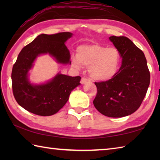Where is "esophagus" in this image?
<instances>
[{"instance_id":"obj_1","label":"esophagus","mask_w":160,"mask_h":160,"mask_svg":"<svg viewBox=\"0 0 160 160\" xmlns=\"http://www.w3.org/2000/svg\"><path fill=\"white\" fill-rule=\"evenodd\" d=\"M88 82H90V80L89 79H88V78H87L85 77H82V79H81L80 83L82 84H86Z\"/></svg>"}]
</instances>
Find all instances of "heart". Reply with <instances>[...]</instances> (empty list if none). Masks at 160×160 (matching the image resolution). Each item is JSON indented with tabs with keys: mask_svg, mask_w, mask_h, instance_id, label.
I'll use <instances>...</instances> for the list:
<instances>
[{
	"mask_svg": "<svg viewBox=\"0 0 160 160\" xmlns=\"http://www.w3.org/2000/svg\"><path fill=\"white\" fill-rule=\"evenodd\" d=\"M120 53L115 47L99 44L82 45L78 47L76 56L71 58V65L80 69L89 67V73L93 80L106 82L115 77L120 69Z\"/></svg>",
	"mask_w": 160,
	"mask_h": 160,
	"instance_id": "b5f03b06",
	"label": "heart"
}]
</instances>
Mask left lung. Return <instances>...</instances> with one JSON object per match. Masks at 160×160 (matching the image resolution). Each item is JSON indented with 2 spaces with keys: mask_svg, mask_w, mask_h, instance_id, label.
I'll return each mask as SVG.
<instances>
[{
  "mask_svg": "<svg viewBox=\"0 0 160 160\" xmlns=\"http://www.w3.org/2000/svg\"><path fill=\"white\" fill-rule=\"evenodd\" d=\"M122 58L117 74L106 82H96L98 93L93 103L100 113L122 118L138 110L147 92L150 73L142 51L125 36H110Z\"/></svg>",
  "mask_w": 160,
  "mask_h": 160,
  "instance_id": "1",
  "label": "left lung"
}]
</instances>
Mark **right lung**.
I'll return each instance as SVG.
<instances>
[{
  "label": "right lung",
  "instance_id": "add662e5",
  "mask_svg": "<svg viewBox=\"0 0 160 160\" xmlns=\"http://www.w3.org/2000/svg\"><path fill=\"white\" fill-rule=\"evenodd\" d=\"M72 36L71 32L40 34L18 54L12 72V89L16 102L25 110L41 116L55 114L67 103L71 91L80 84L81 77L60 72L40 84L32 82L29 78L30 70L40 56L49 54L57 63L71 64L65 42Z\"/></svg>",
  "mask_w": 160,
  "mask_h": 160
}]
</instances>
